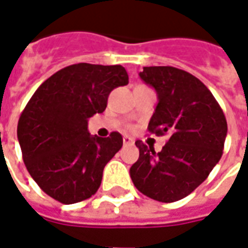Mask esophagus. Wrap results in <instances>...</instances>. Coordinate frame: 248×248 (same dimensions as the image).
I'll list each match as a JSON object with an SVG mask.
<instances>
[{"instance_id": "obj_1", "label": "esophagus", "mask_w": 248, "mask_h": 248, "mask_svg": "<svg viewBox=\"0 0 248 248\" xmlns=\"http://www.w3.org/2000/svg\"><path fill=\"white\" fill-rule=\"evenodd\" d=\"M133 142H135V140H133L132 137H128V136L123 137V144H124V145H132Z\"/></svg>"}]
</instances>
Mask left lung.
Segmentation results:
<instances>
[{"instance_id": "left-lung-1", "label": "left lung", "mask_w": 248, "mask_h": 248, "mask_svg": "<svg viewBox=\"0 0 248 248\" xmlns=\"http://www.w3.org/2000/svg\"><path fill=\"white\" fill-rule=\"evenodd\" d=\"M142 80L155 88L157 103L148 129L168 135L156 153L140 140V156L129 169L137 190L160 202L189 196L205 181L223 153L227 123L209 88L189 72L170 66L144 67Z\"/></svg>"}]
</instances>
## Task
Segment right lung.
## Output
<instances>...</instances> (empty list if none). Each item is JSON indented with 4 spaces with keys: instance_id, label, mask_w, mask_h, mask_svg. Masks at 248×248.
<instances>
[{
    "instance_id": "1",
    "label": "right lung",
    "mask_w": 248,
    "mask_h": 248,
    "mask_svg": "<svg viewBox=\"0 0 248 248\" xmlns=\"http://www.w3.org/2000/svg\"><path fill=\"white\" fill-rule=\"evenodd\" d=\"M125 84L128 74L120 64L78 63L34 92L18 120L17 136L28 171L47 196L71 205L96 193L123 137L119 132L92 136L88 119L102 113L112 90Z\"/></svg>"
}]
</instances>
